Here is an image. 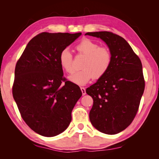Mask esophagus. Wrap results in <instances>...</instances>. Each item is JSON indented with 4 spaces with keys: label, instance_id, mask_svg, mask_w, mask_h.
Wrapping results in <instances>:
<instances>
[{
    "label": "esophagus",
    "instance_id": "esophagus-1",
    "mask_svg": "<svg viewBox=\"0 0 159 159\" xmlns=\"http://www.w3.org/2000/svg\"><path fill=\"white\" fill-rule=\"evenodd\" d=\"M80 89H81V93H82V95H85V93H86V91H85V89L84 88H80Z\"/></svg>",
    "mask_w": 159,
    "mask_h": 159
}]
</instances>
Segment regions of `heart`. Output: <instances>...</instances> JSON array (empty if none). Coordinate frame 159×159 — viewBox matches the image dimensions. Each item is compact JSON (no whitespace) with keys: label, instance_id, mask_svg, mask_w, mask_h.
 Wrapping results in <instances>:
<instances>
[{"label":"heart","instance_id":"heart-1","mask_svg":"<svg viewBox=\"0 0 159 159\" xmlns=\"http://www.w3.org/2000/svg\"><path fill=\"white\" fill-rule=\"evenodd\" d=\"M75 48L80 54L85 56V58L81 64L82 69L70 77L71 81L76 85H84L91 79H100L107 73L112 62V55L108 48L99 46L98 43L84 38ZM73 55L68 48L61 50L59 63L67 74L73 73Z\"/></svg>","mask_w":159,"mask_h":159}]
</instances>
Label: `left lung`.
<instances>
[{
	"label": "left lung",
	"mask_w": 159,
	"mask_h": 159,
	"mask_svg": "<svg viewBox=\"0 0 159 159\" xmlns=\"http://www.w3.org/2000/svg\"><path fill=\"white\" fill-rule=\"evenodd\" d=\"M85 35L100 38L112 55L107 73L86 89L93 100L90 121L100 132L117 134L133 122L139 110L145 85L141 61L129 43L116 34L102 31Z\"/></svg>",
	"instance_id": "left-lung-1"
}]
</instances>
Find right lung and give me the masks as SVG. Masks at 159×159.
<instances>
[{
    "instance_id": "obj_1",
    "label": "right lung",
    "mask_w": 159,
    "mask_h": 159,
    "mask_svg": "<svg viewBox=\"0 0 159 159\" xmlns=\"http://www.w3.org/2000/svg\"><path fill=\"white\" fill-rule=\"evenodd\" d=\"M81 32H42L28 42L16 62L13 98L24 121L34 131L54 137L68 128L71 111L82 93L64 77L59 63L62 50Z\"/></svg>"
}]
</instances>
